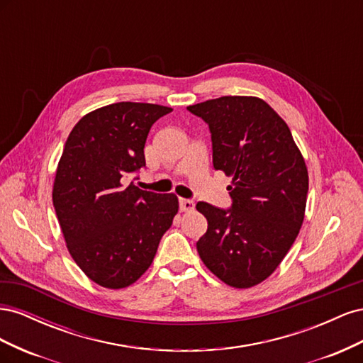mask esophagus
<instances>
[{"label": "esophagus", "instance_id": "esophagus-1", "mask_svg": "<svg viewBox=\"0 0 363 363\" xmlns=\"http://www.w3.org/2000/svg\"><path fill=\"white\" fill-rule=\"evenodd\" d=\"M179 206H180L182 212H191V211H194L195 203L192 200H188V199H180Z\"/></svg>", "mask_w": 363, "mask_h": 363}]
</instances>
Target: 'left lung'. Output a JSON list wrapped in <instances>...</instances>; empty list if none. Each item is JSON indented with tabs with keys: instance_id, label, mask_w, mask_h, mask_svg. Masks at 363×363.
I'll use <instances>...</instances> for the list:
<instances>
[{
	"instance_id": "obj_1",
	"label": "left lung",
	"mask_w": 363,
	"mask_h": 363,
	"mask_svg": "<svg viewBox=\"0 0 363 363\" xmlns=\"http://www.w3.org/2000/svg\"><path fill=\"white\" fill-rule=\"evenodd\" d=\"M208 124L213 168L232 177V208L196 203L207 232L204 265L225 284L262 283L288 255L304 219L309 175L288 124L257 96H221L189 106Z\"/></svg>"
}]
</instances>
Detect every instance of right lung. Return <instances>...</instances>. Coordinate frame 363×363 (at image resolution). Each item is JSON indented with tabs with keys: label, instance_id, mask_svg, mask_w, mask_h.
<instances>
[{
	"label": "right lung",
	"instance_id": "obj_1",
	"mask_svg": "<svg viewBox=\"0 0 363 363\" xmlns=\"http://www.w3.org/2000/svg\"><path fill=\"white\" fill-rule=\"evenodd\" d=\"M169 112L150 103L108 104L84 115L65 144L52 204L71 257L103 288L133 284L179 212L174 194L127 184L130 172L145 167L151 125Z\"/></svg>",
	"mask_w": 363,
	"mask_h": 363
}]
</instances>
